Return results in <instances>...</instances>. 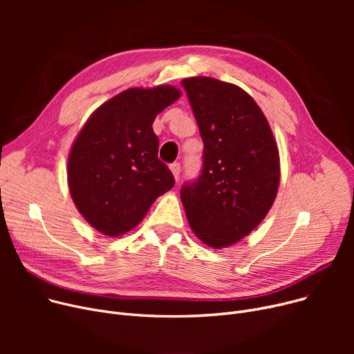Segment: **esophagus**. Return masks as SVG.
Returning a JSON list of instances; mask_svg holds the SVG:
<instances>
[{"instance_id": "obj_1", "label": "esophagus", "mask_w": 354, "mask_h": 354, "mask_svg": "<svg viewBox=\"0 0 354 354\" xmlns=\"http://www.w3.org/2000/svg\"><path fill=\"white\" fill-rule=\"evenodd\" d=\"M169 167H171V171H172V174H174L175 179L178 180L179 174H180V163H179V162H174V163H171V165H169Z\"/></svg>"}]
</instances>
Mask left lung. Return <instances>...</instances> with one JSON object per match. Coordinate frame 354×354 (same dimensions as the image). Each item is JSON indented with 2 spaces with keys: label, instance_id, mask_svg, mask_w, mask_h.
<instances>
[{
  "label": "left lung",
  "instance_id": "8db88e82",
  "mask_svg": "<svg viewBox=\"0 0 354 354\" xmlns=\"http://www.w3.org/2000/svg\"><path fill=\"white\" fill-rule=\"evenodd\" d=\"M203 142L201 175L180 189L195 235L212 248L247 236L272 207L280 158L270 124L241 87L211 77L180 82Z\"/></svg>",
  "mask_w": 354,
  "mask_h": 354
}]
</instances>
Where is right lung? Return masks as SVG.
I'll use <instances>...</instances> for the list:
<instances>
[{
    "mask_svg": "<svg viewBox=\"0 0 354 354\" xmlns=\"http://www.w3.org/2000/svg\"><path fill=\"white\" fill-rule=\"evenodd\" d=\"M180 91L172 86L127 88L103 103L74 140L67 165L74 205L109 236L135 228L175 178L159 158L152 124Z\"/></svg>",
    "mask_w": 354,
    "mask_h": 354,
    "instance_id": "add662e5",
    "label": "right lung"
}]
</instances>
